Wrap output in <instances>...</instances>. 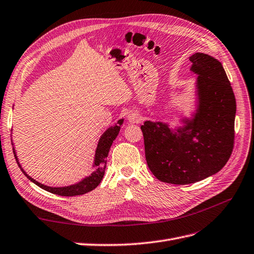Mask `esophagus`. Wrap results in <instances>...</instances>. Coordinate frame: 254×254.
Instances as JSON below:
<instances>
[{"label": "esophagus", "mask_w": 254, "mask_h": 254, "mask_svg": "<svg viewBox=\"0 0 254 254\" xmlns=\"http://www.w3.org/2000/svg\"><path fill=\"white\" fill-rule=\"evenodd\" d=\"M127 120L130 124H135V123H139L141 121V117L135 111H130L127 115Z\"/></svg>", "instance_id": "1"}]
</instances>
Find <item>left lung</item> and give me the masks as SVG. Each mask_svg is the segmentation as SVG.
Masks as SVG:
<instances>
[{
	"instance_id": "obj_1",
	"label": "left lung",
	"mask_w": 254,
	"mask_h": 254,
	"mask_svg": "<svg viewBox=\"0 0 254 254\" xmlns=\"http://www.w3.org/2000/svg\"><path fill=\"white\" fill-rule=\"evenodd\" d=\"M196 78V105L172 126L146 121L141 126L146 162L157 179L190 184L218 173L231 156L236 102L224 66L204 53L190 57Z\"/></svg>"
}]
</instances>
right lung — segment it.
<instances>
[{"mask_svg": "<svg viewBox=\"0 0 254 254\" xmlns=\"http://www.w3.org/2000/svg\"><path fill=\"white\" fill-rule=\"evenodd\" d=\"M123 123H124V119H121L115 123L113 126H110L108 129H106V131L101 135V137H99V141L97 143V147L95 149V155L93 159V164H92V167H91L92 168L91 174L89 176L84 177V178L81 179L79 182L71 184V186L49 187V186H45V184L38 182L37 180L32 178V177L24 171V168L21 166L17 156V151L14 149V146H12L13 155H14V158H16L19 167L21 168V171L27 177L28 180L35 183L36 186H38L39 188L43 189L44 190H48L50 193L56 194L59 196H77V195L86 194L88 191H91L92 190H94L96 187H98V184L103 180V177L106 171V165H107V157H108V153L113 141L117 139Z\"/></svg>", "mask_w": 254, "mask_h": 254, "instance_id": "right-lung-1", "label": "right lung"}]
</instances>
